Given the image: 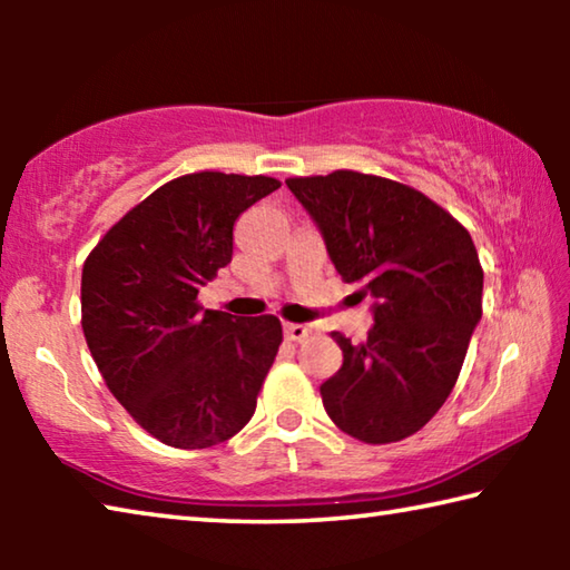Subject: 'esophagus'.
<instances>
[{"label": "esophagus", "mask_w": 570, "mask_h": 570, "mask_svg": "<svg viewBox=\"0 0 570 570\" xmlns=\"http://www.w3.org/2000/svg\"><path fill=\"white\" fill-rule=\"evenodd\" d=\"M284 336L288 342H302L308 336V330L304 324H284Z\"/></svg>", "instance_id": "34e87169"}]
</instances>
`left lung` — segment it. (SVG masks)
Returning a JSON list of instances; mask_svg holds the SVG:
<instances>
[{
	"mask_svg": "<svg viewBox=\"0 0 570 570\" xmlns=\"http://www.w3.org/2000/svg\"><path fill=\"white\" fill-rule=\"evenodd\" d=\"M346 284L372 298L366 342L332 336L344 362L322 402L346 435L404 440L445 404L482 316V268L465 228L402 183L354 170L288 178Z\"/></svg>",
	"mask_w": 570,
	"mask_h": 570,
	"instance_id": "obj_1",
	"label": "left lung"
}]
</instances>
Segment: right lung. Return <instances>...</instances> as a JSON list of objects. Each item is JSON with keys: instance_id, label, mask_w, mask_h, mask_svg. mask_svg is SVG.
I'll return each instance as SVG.
<instances>
[{"instance_id": "1", "label": "right lung", "mask_w": 570, "mask_h": 570, "mask_svg": "<svg viewBox=\"0 0 570 570\" xmlns=\"http://www.w3.org/2000/svg\"><path fill=\"white\" fill-rule=\"evenodd\" d=\"M282 183L204 170L128 210L82 266V332L105 384L170 448L200 450L254 417L282 344L276 316L236 320L198 304L230 264L234 226Z\"/></svg>"}]
</instances>
